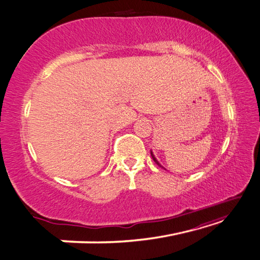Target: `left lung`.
Wrapping results in <instances>:
<instances>
[{
  "label": "left lung",
  "mask_w": 260,
  "mask_h": 260,
  "mask_svg": "<svg viewBox=\"0 0 260 260\" xmlns=\"http://www.w3.org/2000/svg\"><path fill=\"white\" fill-rule=\"evenodd\" d=\"M151 156H152V159H153V160H154V162H155V164H156L157 166H159L160 168H162V169H165V170H167V169H166V168H165L164 166H161V165H160V162L156 160V157L154 156V154H153V152H152V151H151Z\"/></svg>",
  "instance_id": "left-lung-1"
}]
</instances>
